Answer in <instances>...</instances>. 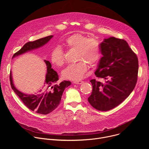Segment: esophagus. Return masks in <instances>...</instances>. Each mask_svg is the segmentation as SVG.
I'll return each instance as SVG.
<instances>
[{
    "instance_id": "esophagus-1",
    "label": "esophagus",
    "mask_w": 149,
    "mask_h": 149,
    "mask_svg": "<svg viewBox=\"0 0 149 149\" xmlns=\"http://www.w3.org/2000/svg\"><path fill=\"white\" fill-rule=\"evenodd\" d=\"M73 82L74 84H81L83 83V81L81 80H78V81H74Z\"/></svg>"
}]
</instances>
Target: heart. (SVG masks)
<instances>
[{"mask_svg":"<svg viewBox=\"0 0 149 149\" xmlns=\"http://www.w3.org/2000/svg\"><path fill=\"white\" fill-rule=\"evenodd\" d=\"M63 45L70 49L77 50L76 59L79 62L69 65L62 72L65 79L78 81L82 79L88 69L86 62L91 66L94 65L101 58V46L99 40L95 38H88L82 33H74L63 42ZM51 61L58 67L65 63V58L61 48H55L51 54Z\"/></svg>","mask_w":149,"mask_h":149,"instance_id":"1","label":"heart"}]
</instances>
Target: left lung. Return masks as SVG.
Here are the masks:
<instances>
[{
	"label": "left lung",
	"mask_w": 149,
	"mask_h": 149,
	"mask_svg": "<svg viewBox=\"0 0 149 149\" xmlns=\"http://www.w3.org/2000/svg\"><path fill=\"white\" fill-rule=\"evenodd\" d=\"M100 46L102 57L95 75L105 82L90 81L93 91L88 101L96 110L105 111L117 107L133 91L139 62L136 54L124 39L110 37L104 39Z\"/></svg>",
	"instance_id": "obj_1"
}]
</instances>
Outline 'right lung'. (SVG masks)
Wrapping results in <instances>:
<instances>
[{
    "label": "right lung",
    "instance_id": "right-lung-1",
    "mask_svg": "<svg viewBox=\"0 0 149 149\" xmlns=\"http://www.w3.org/2000/svg\"><path fill=\"white\" fill-rule=\"evenodd\" d=\"M52 37L53 35H50L35 41L27 42L13 55L12 58L45 45ZM44 62L47 65V71L44 86L39 93L34 94H26L19 91L14 86L11 71L10 82L12 90L29 110L38 114H48L53 111L59 105L63 91L66 87L70 86L71 82L69 81H63L58 83V75L52 68L51 63L49 61L44 60Z\"/></svg>",
    "mask_w": 149,
    "mask_h": 149
}]
</instances>
